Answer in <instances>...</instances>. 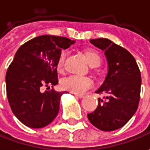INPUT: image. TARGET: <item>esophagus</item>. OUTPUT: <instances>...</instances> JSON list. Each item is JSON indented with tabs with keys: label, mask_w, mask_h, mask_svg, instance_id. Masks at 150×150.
Returning a JSON list of instances; mask_svg holds the SVG:
<instances>
[{
	"label": "esophagus",
	"mask_w": 150,
	"mask_h": 150,
	"mask_svg": "<svg viewBox=\"0 0 150 150\" xmlns=\"http://www.w3.org/2000/svg\"><path fill=\"white\" fill-rule=\"evenodd\" d=\"M75 96H76V97H78V98H83L85 97V96L83 95V94H77V93L75 94Z\"/></svg>",
	"instance_id": "34e87169"
}]
</instances>
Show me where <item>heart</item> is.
Masks as SVG:
<instances>
[{"label":"heart","instance_id":"1","mask_svg":"<svg viewBox=\"0 0 150 150\" xmlns=\"http://www.w3.org/2000/svg\"><path fill=\"white\" fill-rule=\"evenodd\" d=\"M86 58L90 66H98L100 64L101 57L94 51L88 50L85 52ZM66 57V52H62L57 61V68L61 69L63 66L64 59ZM62 86L65 90L70 91L72 93L81 94L85 93L93 86V81L91 78L80 75H71L64 78L62 82Z\"/></svg>","mask_w":150,"mask_h":150}]
</instances>
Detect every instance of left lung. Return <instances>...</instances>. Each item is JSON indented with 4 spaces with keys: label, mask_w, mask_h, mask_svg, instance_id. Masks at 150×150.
Instances as JSON below:
<instances>
[{
    "label": "left lung",
    "mask_w": 150,
    "mask_h": 150,
    "mask_svg": "<svg viewBox=\"0 0 150 150\" xmlns=\"http://www.w3.org/2000/svg\"><path fill=\"white\" fill-rule=\"evenodd\" d=\"M103 50L108 62V74L96 91L103 94L95 110L88 114L90 123L103 131L122 128L135 113L140 98L141 75L134 57L129 51L107 38L91 39Z\"/></svg>",
    "instance_id": "left-lung-1"
}]
</instances>
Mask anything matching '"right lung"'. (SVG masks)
I'll list each match as a JSON object with an SVG mask.
<instances>
[{
	"label": "right lung",
	"instance_id": "add662e5",
	"mask_svg": "<svg viewBox=\"0 0 150 150\" xmlns=\"http://www.w3.org/2000/svg\"><path fill=\"white\" fill-rule=\"evenodd\" d=\"M74 42L62 37L43 35L17 50L6 75V94L12 112L24 125L43 128L57 117L61 97L66 92L41 89L58 83L57 67L62 49Z\"/></svg>",
	"mask_w": 150,
	"mask_h": 150
}]
</instances>
